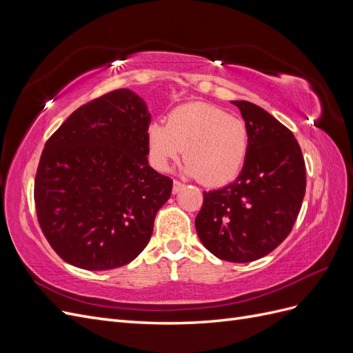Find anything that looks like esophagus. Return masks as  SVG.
<instances>
[{
  "label": "esophagus",
  "instance_id": "1",
  "mask_svg": "<svg viewBox=\"0 0 353 353\" xmlns=\"http://www.w3.org/2000/svg\"><path fill=\"white\" fill-rule=\"evenodd\" d=\"M184 188V184L183 183H179V181H174V185H172V193L174 194H176V193H179V191L181 190H183Z\"/></svg>",
  "mask_w": 353,
  "mask_h": 353
}]
</instances>
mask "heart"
Listing matches in <instances>:
<instances>
[{
	"label": "heart",
	"instance_id": "heart-1",
	"mask_svg": "<svg viewBox=\"0 0 353 353\" xmlns=\"http://www.w3.org/2000/svg\"><path fill=\"white\" fill-rule=\"evenodd\" d=\"M147 145L153 165L168 170L184 148V172L218 187L236 178L249 153V128L216 105L190 103L170 112L166 125L152 123Z\"/></svg>",
	"mask_w": 353,
	"mask_h": 353
}]
</instances>
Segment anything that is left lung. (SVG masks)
<instances>
[{"mask_svg": "<svg viewBox=\"0 0 353 353\" xmlns=\"http://www.w3.org/2000/svg\"><path fill=\"white\" fill-rule=\"evenodd\" d=\"M249 128L239 178L203 191L196 230L205 248L228 262L263 258L293 230L306 190L305 160L293 132L250 101H231Z\"/></svg>", "mask_w": 353, "mask_h": 353, "instance_id": "left-lung-1", "label": "left lung"}]
</instances>
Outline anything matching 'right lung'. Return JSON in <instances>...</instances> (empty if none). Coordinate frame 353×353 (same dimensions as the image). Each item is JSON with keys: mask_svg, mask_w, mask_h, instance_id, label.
Segmentation results:
<instances>
[{"mask_svg": "<svg viewBox=\"0 0 353 353\" xmlns=\"http://www.w3.org/2000/svg\"><path fill=\"white\" fill-rule=\"evenodd\" d=\"M145 103L126 88L74 110L42 150L34 199L60 258L88 271L128 265L153 234L172 179L148 166Z\"/></svg>", "mask_w": 353, "mask_h": 353, "instance_id": "right-lung-1", "label": "right lung"}]
</instances>
